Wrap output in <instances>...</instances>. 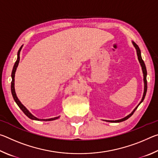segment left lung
Masks as SVG:
<instances>
[{"label":"left lung","instance_id":"left-lung-1","mask_svg":"<svg viewBox=\"0 0 158 158\" xmlns=\"http://www.w3.org/2000/svg\"><path fill=\"white\" fill-rule=\"evenodd\" d=\"M133 45L135 46L136 50H137V56H138V59L139 61V63L141 65V68H142V70H143V81H144V92H143V98L141 99V101L140 102V103L139 104V105H140V104L142 102L143 100H144V98H145V96L146 94V91H147V80H146V75H147V71H146V65H145V63H144L143 60L142 59V58H141V51L139 49V47H138V45L135 43V42H132ZM139 105L136 107L135 109H134L133 111L130 114L128 115L126 117L123 118L122 119H120V120H117V121H106L108 122H111V123H120V122H122V121H124L125 120H127L129 118L132 116V115L134 114V112L135 111L136 109H137V107L139 106Z\"/></svg>","mask_w":158,"mask_h":158}]
</instances>
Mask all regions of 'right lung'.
Wrapping results in <instances>:
<instances>
[{
  "mask_svg": "<svg viewBox=\"0 0 158 158\" xmlns=\"http://www.w3.org/2000/svg\"><path fill=\"white\" fill-rule=\"evenodd\" d=\"M21 48H22V46L20 47V49H19L18 51V53H17V60L16 61L14 67H13V69H12V82H11V91H12V97L14 98L15 101L16 102V103L17 104V105L19 106V107L21 111H22L23 113L25 114L26 116H27L29 118H31L32 120H35V121H53V120H56V119H58L59 117H56V118H49V119H39L35 117L34 116H33L30 112L28 111V110L27 109H26L24 106H23L22 104L21 103V102L19 100V99L17 98V95H16V93H15V72H16V69H17V66L19 65V59H20V56H19V53L21 52Z\"/></svg>",
  "mask_w": 158,
  "mask_h": 158,
  "instance_id": "obj_1",
  "label": "right lung"
}]
</instances>
